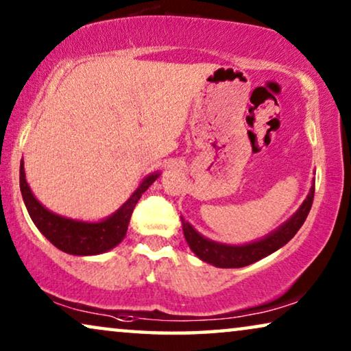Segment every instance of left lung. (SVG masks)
<instances>
[{"label": "left lung", "instance_id": "obj_1", "mask_svg": "<svg viewBox=\"0 0 351 351\" xmlns=\"http://www.w3.org/2000/svg\"><path fill=\"white\" fill-rule=\"evenodd\" d=\"M315 196V180L310 186L308 195L300 204V208L281 223L276 230H273L265 237L256 241L246 243V244H227L219 243L214 239H209L203 237V234L196 232L193 225L186 222L184 217L182 219V228H184L185 241L193 254L201 261L210 265L219 268H241L251 263L261 261V258L270 256L278 249L285 246L294 238V234L299 232V228L304 225L306 215H308L311 209V203H313Z\"/></svg>", "mask_w": 351, "mask_h": 351}]
</instances>
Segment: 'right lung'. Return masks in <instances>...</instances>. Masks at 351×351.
<instances>
[{"label": "right lung", "mask_w": 351, "mask_h": 351, "mask_svg": "<svg viewBox=\"0 0 351 351\" xmlns=\"http://www.w3.org/2000/svg\"><path fill=\"white\" fill-rule=\"evenodd\" d=\"M160 176L161 172L156 171L143 177L126 203L119 206V209L114 210L112 215L97 222L70 219L45 208L27 184L23 160L21 161V191L33 223L57 249L71 256H97V254L110 251L123 241L137 201Z\"/></svg>", "instance_id": "add662e5"}]
</instances>
